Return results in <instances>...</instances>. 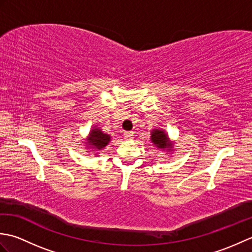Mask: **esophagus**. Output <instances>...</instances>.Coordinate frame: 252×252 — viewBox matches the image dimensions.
I'll use <instances>...</instances> for the list:
<instances>
[{
  "label": "esophagus",
  "mask_w": 252,
  "mask_h": 252,
  "mask_svg": "<svg viewBox=\"0 0 252 252\" xmlns=\"http://www.w3.org/2000/svg\"><path fill=\"white\" fill-rule=\"evenodd\" d=\"M125 138L126 140H131V138L133 137V132H125Z\"/></svg>",
  "instance_id": "34e87169"
}]
</instances>
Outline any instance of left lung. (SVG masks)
<instances>
[{"label":"left lung","mask_w":252,"mask_h":252,"mask_svg":"<svg viewBox=\"0 0 252 252\" xmlns=\"http://www.w3.org/2000/svg\"><path fill=\"white\" fill-rule=\"evenodd\" d=\"M151 142L154 144L155 147L167 153L173 152L174 144L171 143L168 133L162 129H153L151 132Z\"/></svg>","instance_id":"1"}]
</instances>
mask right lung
I'll list each match as a JSON object with an SVG mask.
<instances>
[{
    "mask_svg": "<svg viewBox=\"0 0 252 252\" xmlns=\"http://www.w3.org/2000/svg\"><path fill=\"white\" fill-rule=\"evenodd\" d=\"M111 141V136L107 133L103 132L100 129V126H94L92 129H91L89 136L87 140H85L84 144L87 148H91L93 151L90 152H94L95 156L99 153V151L104 149L107 145H108L109 142Z\"/></svg>",
    "mask_w": 252,
    "mask_h": 252,
    "instance_id": "right-lung-1",
    "label": "right lung"
}]
</instances>
